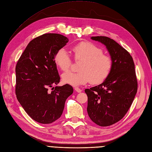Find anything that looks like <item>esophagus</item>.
I'll return each mask as SVG.
<instances>
[{"instance_id":"1","label":"esophagus","mask_w":152,"mask_h":152,"mask_svg":"<svg viewBox=\"0 0 152 152\" xmlns=\"http://www.w3.org/2000/svg\"><path fill=\"white\" fill-rule=\"evenodd\" d=\"M75 91H76V92H77V93H81V92L82 91L81 89H80V88H75Z\"/></svg>"}]
</instances>
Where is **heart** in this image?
Returning a JSON list of instances; mask_svg holds the SVG:
<instances>
[{
    "instance_id": "obj_1",
    "label": "heart",
    "mask_w": 152,
    "mask_h": 152,
    "mask_svg": "<svg viewBox=\"0 0 152 152\" xmlns=\"http://www.w3.org/2000/svg\"><path fill=\"white\" fill-rule=\"evenodd\" d=\"M75 59L82 61L79 72L68 71L62 75L65 84L73 86L85 85L90 81L98 84L103 81L109 75L113 66V62L109 56L103 53V50L94 44L83 41L72 48ZM56 64L62 71H67L72 64V59L66 49L61 48L54 56Z\"/></svg>"
}]
</instances>
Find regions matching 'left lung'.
I'll return each instance as SVG.
<instances>
[{"label":"left lung","instance_id":"1","mask_svg":"<svg viewBox=\"0 0 152 152\" xmlns=\"http://www.w3.org/2000/svg\"><path fill=\"white\" fill-rule=\"evenodd\" d=\"M91 39L106 46L113 66L102 84L85 90L88 96L87 111L96 125L108 126L123 118L137 94L134 64L130 53L113 39L105 36Z\"/></svg>","mask_w":152,"mask_h":152}]
</instances>
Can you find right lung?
<instances>
[{
  "label": "right lung",
  "mask_w": 152,
  "mask_h": 152,
  "mask_svg": "<svg viewBox=\"0 0 152 152\" xmlns=\"http://www.w3.org/2000/svg\"><path fill=\"white\" fill-rule=\"evenodd\" d=\"M68 41L59 34H44L28 44L17 63V99L38 123L49 124L59 118L66 99L73 93L72 87L67 84L53 87L60 81L55 54ZM49 87L52 88L51 92L48 91Z\"/></svg>",
  "instance_id": "1"
}]
</instances>
